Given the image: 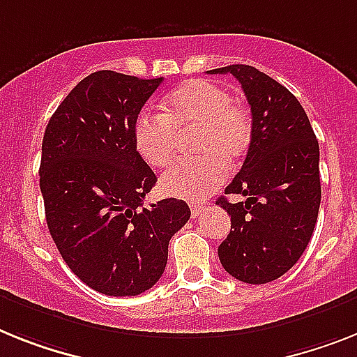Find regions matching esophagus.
Masks as SVG:
<instances>
[{
  "label": "esophagus",
  "mask_w": 357,
  "mask_h": 357,
  "mask_svg": "<svg viewBox=\"0 0 357 357\" xmlns=\"http://www.w3.org/2000/svg\"><path fill=\"white\" fill-rule=\"evenodd\" d=\"M203 211H205V205H203V203H190V214H192V218L202 215Z\"/></svg>",
  "instance_id": "obj_1"
}]
</instances>
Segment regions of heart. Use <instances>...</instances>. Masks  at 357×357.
<instances>
[{"label": "heart", "mask_w": 357, "mask_h": 357, "mask_svg": "<svg viewBox=\"0 0 357 357\" xmlns=\"http://www.w3.org/2000/svg\"><path fill=\"white\" fill-rule=\"evenodd\" d=\"M194 132L188 149L199 154L161 176L167 196L199 202L227 179L252 139V119L245 107L230 100L223 86L190 79L170 92L163 114L143 110L134 125L137 154L154 169H165L178 154V137Z\"/></svg>", "instance_id": "obj_1"}]
</instances>
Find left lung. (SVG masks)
Returning <instances> with one entry per match:
<instances>
[{"mask_svg":"<svg viewBox=\"0 0 357 357\" xmlns=\"http://www.w3.org/2000/svg\"><path fill=\"white\" fill-rule=\"evenodd\" d=\"M208 74H232L252 112L247 158L225 188L245 202H215L230 215L218 256L232 278L261 285L290 271L312 238L321 203L319 145L296 96L271 76L250 65Z\"/></svg>","mask_w":357,"mask_h":357,"instance_id":"obj_1","label":"left lung"}]
</instances>
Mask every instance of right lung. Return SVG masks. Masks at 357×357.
<instances>
[{
    "instance_id": "right-lung-1",
    "label": "right lung",
    "mask_w": 357,
    "mask_h": 357,
    "mask_svg": "<svg viewBox=\"0 0 357 357\" xmlns=\"http://www.w3.org/2000/svg\"><path fill=\"white\" fill-rule=\"evenodd\" d=\"M161 82L92 72L45 128L40 188L49 232L68 268L101 294L152 289L170 238L190 218L176 197L143 206L158 178L137 154L134 125Z\"/></svg>"
}]
</instances>
